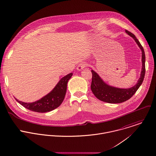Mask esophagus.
Returning a JSON list of instances; mask_svg holds the SVG:
<instances>
[{
  "label": "esophagus",
  "instance_id": "esophagus-1",
  "mask_svg": "<svg viewBox=\"0 0 156 156\" xmlns=\"http://www.w3.org/2000/svg\"><path fill=\"white\" fill-rule=\"evenodd\" d=\"M86 62H81L77 67V70L79 71H81L83 70L86 67Z\"/></svg>",
  "mask_w": 156,
  "mask_h": 156
}]
</instances>
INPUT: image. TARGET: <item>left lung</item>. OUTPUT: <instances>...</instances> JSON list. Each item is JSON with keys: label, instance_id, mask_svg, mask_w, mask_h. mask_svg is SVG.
<instances>
[{"label": "left lung", "instance_id": "obj_1", "mask_svg": "<svg viewBox=\"0 0 156 156\" xmlns=\"http://www.w3.org/2000/svg\"><path fill=\"white\" fill-rule=\"evenodd\" d=\"M125 32L134 40L142 51V66L140 76L137 83L132 87L128 89H121L106 84L96 72L92 70V81L91 84V90L94 95L98 99L105 102L118 104L128 100L136 92L144 79L145 74V55L144 48L133 34L127 30H125Z\"/></svg>", "mask_w": 156, "mask_h": 156}]
</instances>
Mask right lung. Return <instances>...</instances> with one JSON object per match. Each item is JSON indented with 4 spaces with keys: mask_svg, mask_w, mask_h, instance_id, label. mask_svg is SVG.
<instances>
[{
    "mask_svg": "<svg viewBox=\"0 0 156 156\" xmlns=\"http://www.w3.org/2000/svg\"><path fill=\"white\" fill-rule=\"evenodd\" d=\"M72 75L73 73H70L62 77L51 92L37 101L27 103L15 99L22 106L33 112L39 113L51 112L62 104L66 93L67 82Z\"/></svg>",
    "mask_w": 156,
    "mask_h": 156,
    "instance_id": "right-lung-1",
    "label": "right lung"
}]
</instances>
